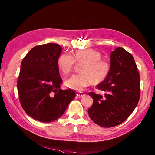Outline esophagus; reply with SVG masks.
<instances>
[{"mask_svg": "<svg viewBox=\"0 0 155 155\" xmlns=\"http://www.w3.org/2000/svg\"><path fill=\"white\" fill-rule=\"evenodd\" d=\"M77 96L78 97H83L85 96V94L82 93V92H78V93H77Z\"/></svg>", "mask_w": 155, "mask_h": 155, "instance_id": "obj_1", "label": "esophagus"}]
</instances>
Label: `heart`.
Segmentation results:
<instances>
[{
  "label": "heart",
  "instance_id": "1",
  "mask_svg": "<svg viewBox=\"0 0 155 155\" xmlns=\"http://www.w3.org/2000/svg\"><path fill=\"white\" fill-rule=\"evenodd\" d=\"M75 61L84 62L81 67V72L73 74L65 81L66 86L75 91H83L93 81L96 83L103 81L110 71L109 62L101 59L100 52L92 48L77 50L72 55L68 53L61 54L57 60L59 70L64 75L68 74Z\"/></svg>",
  "mask_w": 155,
  "mask_h": 155
}]
</instances>
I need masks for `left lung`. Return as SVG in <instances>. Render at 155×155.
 I'll list each match as a JSON object with an SVG mask.
<instances>
[{
	"label": "left lung",
	"instance_id": "obj_1",
	"mask_svg": "<svg viewBox=\"0 0 155 155\" xmlns=\"http://www.w3.org/2000/svg\"><path fill=\"white\" fill-rule=\"evenodd\" d=\"M104 95L89 93L93 104L88 108L90 118L101 127L121 124L130 116L140 98V76L132 54L117 47L110 56V71L97 86Z\"/></svg>",
	"mask_w": 155,
	"mask_h": 155
}]
</instances>
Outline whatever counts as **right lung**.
<instances>
[{
  "label": "right lung",
  "mask_w": 155,
  "mask_h": 155,
  "mask_svg": "<svg viewBox=\"0 0 155 155\" xmlns=\"http://www.w3.org/2000/svg\"><path fill=\"white\" fill-rule=\"evenodd\" d=\"M62 50L56 43L38 45L21 62L17 82L21 106L28 115L42 123L60 118L76 96L71 88H61L57 60Z\"/></svg>",
  "instance_id": "1"
}]
</instances>
